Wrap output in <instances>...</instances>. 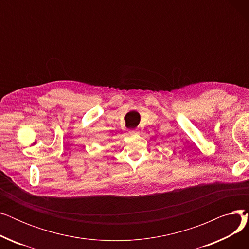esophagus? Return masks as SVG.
Masks as SVG:
<instances>
[{
	"label": "esophagus",
	"mask_w": 249,
	"mask_h": 249,
	"mask_svg": "<svg viewBox=\"0 0 249 249\" xmlns=\"http://www.w3.org/2000/svg\"><path fill=\"white\" fill-rule=\"evenodd\" d=\"M129 134H130V135L137 134V131H134V130H131V131H129Z\"/></svg>",
	"instance_id": "esophagus-1"
}]
</instances>
